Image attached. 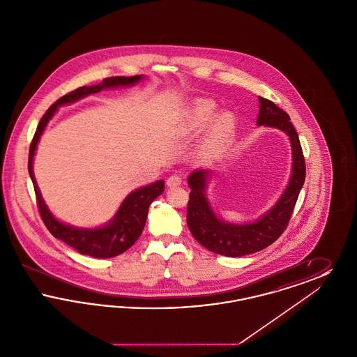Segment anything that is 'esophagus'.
<instances>
[{
  "instance_id": "obj_1",
  "label": "esophagus",
  "mask_w": 357,
  "mask_h": 357,
  "mask_svg": "<svg viewBox=\"0 0 357 357\" xmlns=\"http://www.w3.org/2000/svg\"><path fill=\"white\" fill-rule=\"evenodd\" d=\"M167 186L169 187H175L179 186L181 183H182V178L181 176H178V175H171L167 178Z\"/></svg>"
}]
</instances>
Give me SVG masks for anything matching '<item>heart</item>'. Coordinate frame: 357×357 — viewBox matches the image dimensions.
<instances>
[{
    "label": "heart",
    "instance_id": "b5f03b06",
    "mask_svg": "<svg viewBox=\"0 0 357 357\" xmlns=\"http://www.w3.org/2000/svg\"><path fill=\"white\" fill-rule=\"evenodd\" d=\"M217 111V104L207 99L197 100L191 105L185 119V128L187 131H199L207 123L213 119ZM234 128V116L230 112L218 114L210 127L207 147H218L222 142L230 135Z\"/></svg>",
    "mask_w": 357,
    "mask_h": 357
}]
</instances>
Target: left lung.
Returning <instances> with one entry per match:
<instances>
[{"label":"left lung","instance_id":"1","mask_svg":"<svg viewBox=\"0 0 357 357\" xmlns=\"http://www.w3.org/2000/svg\"><path fill=\"white\" fill-rule=\"evenodd\" d=\"M259 114L257 126L284 131L291 144V176L277 204L252 223H230L217 217L206 197L210 170L192 171L188 175L190 201L187 204V225L194 238L213 253L242 257L259 252L280 237L288 226L298 194L305 182V159L296 128L285 111L274 102L258 96Z\"/></svg>","mask_w":357,"mask_h":357}]
</instances>
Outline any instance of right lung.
<instances>
[{
    "label": "right lung",
    "mask_w": 357,
    "mask_h": 357,
    "mask_svg": "<svg viewBox=\"0 0 357 357\" xmlns=\"http://www.w3.org/2000/svg\"><path fill=\"white\" fill-rule=\"evenodd\" d=\"M143 77H144L143 75L130 76V77L115 76V77L104 79L100 84L80 86L64 95L63 98H60L54 104H52L37 126V130L31 144V150H29L28 171L33 182L40 215L53 237L66 242L75 250H77L80 255H91L95 258H111V257L121 255L127 249H130L135 243L136 239L140 237L144 229L150 204H153L155 198H158L165 191V181H156L149 186L140 187L135 191H132L131 194H128L120 204L119 210L116 211L115 217L102 227H96V229L75 227L72 225L63 223L57 218H54V215L50 211L48 206L45 204L41 197V192L37 186L33 174V158L37 143L40 140V136L43 135L48 121L52 119V116L54 115L59 107L77 102L88 95L100 92L102 89L136 84Z\"/></svg>",
    "instance_id": "1"
}]
</instances>
